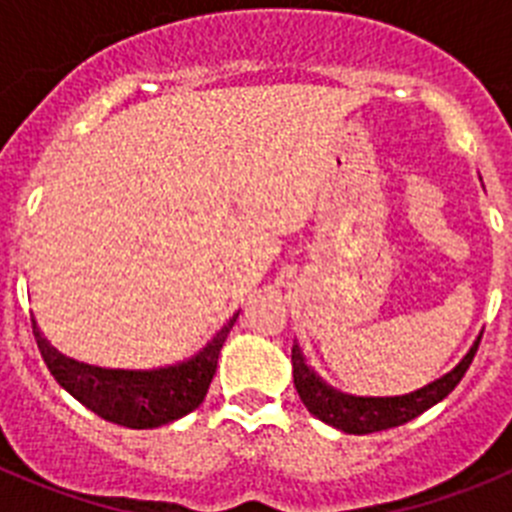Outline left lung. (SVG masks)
I'll return each instance as SVG.
<instances>
[{"mask_svg":"<svg viewBox=\"0 0 512 512\" xmlns=\"http://www.w3.org/2000/svg\"><path fill=\"white\" fill-rule=\"evenodd\" d=\"M479 341H482V336L474 341L469 354L449 374H443L436 382L425 384L420 390L400 397H354L333 390L305 364V356H302L297 343H292V377H295L300 400L305 402V408L315 418H320L323 423L333 425V428L343 433L364 436V433L387 431V428L408 423V420L418 418L425 410L433 408L436 402H441L461 382V377L467 374L469 364H472L474 354H477Z\"/></svg>","mask_w":512,"mask_h":512,"instance_id":"obj_1","label":"left lung"}]
</instances>
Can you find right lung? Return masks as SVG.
I'll use <instances>...</instances> for the list:
<instances>
[{
	"mask_svg": "<svg viewBox=\"0 0 512 512\" xmlns=\"http://www.w3.org/2000/svg\"><path fill=\"white\" fill-rule=\"evenodd\" d=\"M235 318L238 312L217 330L215 338L197 356L176 366H166V369H153V372L102 369V366L66 359L45 341L35 318L30 320H33V336L38 341L40 356L63 390L74 395L84 408L97 413L99 418L140 431V428L166 425L200 408L215 377L220 348Z\"/></svg>",
	"mask_w": 512,
	"mask_h": 512,
	"instance_id": "1",
	"label": "right lung"
}]
</instances>
